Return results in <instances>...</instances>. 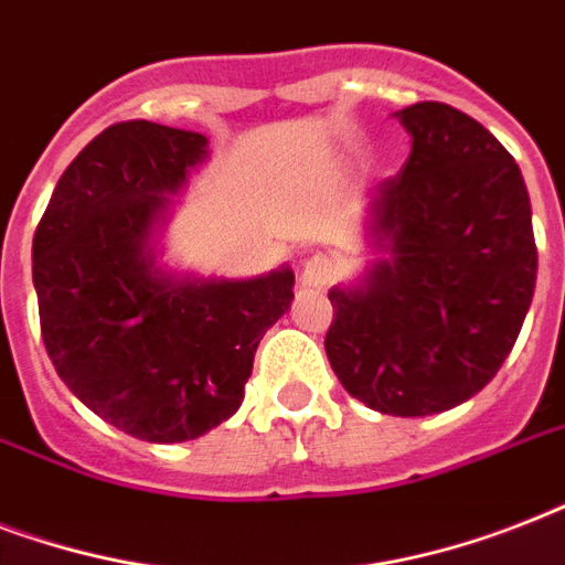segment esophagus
<instances>
[{"instance_id": "esophagus-1", "label": "esophagus", "mask_w": 565, "mask_h": 565, "mask_svg": "<svg viewBox=\"0 0 565 565\" xmlns=\"http://www.w3.org/2000/svg\"><path fill=\"white\" fill-rule=\"evenodd\" d=\"M340 278V264H337L331 255H313L305 260L301 266V287H308V290H322L328 284H334Z\"/></svg>"}]
</instances>
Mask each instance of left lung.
Returning a JSON list of instances; mask_svg holds the SVG:
<instances>
[{
    "mask_svg": "<svg viewBox=\"0 0 565 565\" xmlns=\"http://www.w3.org/2000/svg\"><path fill=\"white\" fill-rule=\"evenodd\" d=\"M413 149L377 184V260L363 287L328 292L331 370L386 416H430L490 384L534 299L531 199L513 154L463 110H398Z\"/></svg>",
    "mask_w": 565,
    "mask_h": 565,
    "instance_id": "1",
    "label": "left lung"
}]
</instances>
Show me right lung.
Segmentation results:
<instances>
[{
  "instance_id": "add662e5",
  "label": "right lung",
  "mask_w": 565,
  "mask_h": 565,
  "mask_svg": "<svg viewBox=\"0 0 565 565\" xmlns=\"http://www.w3.org/2000/svg\"><path fill=\"white\" fill-rule=\"evenodd\" d=\"M195 131L128 119L84 146L31 243L49 361L96 416L146 443H184L234 416L292 273L172 278L154 266L167 193L202 161Z\"/></svg>"
}]
</instances>
